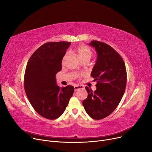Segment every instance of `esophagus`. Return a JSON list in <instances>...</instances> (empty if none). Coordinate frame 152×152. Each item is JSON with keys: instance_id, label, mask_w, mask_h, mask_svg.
I'll use <instances>...</instances> for the list:
<instances>
[{"instance_id": "1", "label": "esophagus", "mask_w": 152, "mask_h": 152, "mask_svg": "<svg viewBox=\"0 0 152 152\" xmlns=\"http://www.w3.org/2000/svg\"><path fill=\"white\" fill-rule=\"evenodd\" d=\"M75 91H77L79 89H84V86H79V85H76L75 86Z\"/></svg>"}]
</instances>
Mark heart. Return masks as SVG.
I'll use <instances>...</instances> for the list:
<instances>
[{
    "mask_svg": "<svg viewBox=\"0 0 152 152\" xmlns=\"http://www.w3.org/2000/svg\"><path fill=\"white\" fill-rule=\"evenodd\" d=\"M76 51L79 58L82 61L89 60L92 55V51L90 48L83 44L79 45L76 49Z\"/></svg>",
    "mask_w": 152,
    "mask_h": 152,
    "instance_id": "b5f03b06",
    "label": "heart"
}]
</instances>
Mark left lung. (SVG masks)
<instances>
[{
	"label": "left lung",
	"mask_w": 152,
	"mask_h": 152,
	"mask_svg": "<svg viewBox=\"0 0 152 152\" xmlns=\"http://www.w3.org/2000/svg\"><path fill=\"white\" fill-rule=\"evenodd\" d=\"M97 58L91 76L97 81L94 92L88 87V96L83 105L86 113L94 119L109 116L120 102L126 86L127 73L123 59L113 47L102 42L92 41Z\"/></svg>",
	"instance_id": "1"
}]
</instances>
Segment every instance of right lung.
Listing matches in <instances>:
<instances>
[{"instance_id": "add662e5", "label": "right lung", "mask_w": 152, "mask_h": 152, "mask_svg": "<svg viewBox=\"0 0 152 152\" xmlns=\"http://www.w3.org/2000/svg\"><path fill=\"white\" fill-rule=\"evenodd\" d=\"M70 45L71 42L65 41L45 43L33 53L27 63L24 77L26 94L36 112L47 119L59 118L75 91L72 86L60 88L55 79Z\"/></svg>"}]
</instances>
